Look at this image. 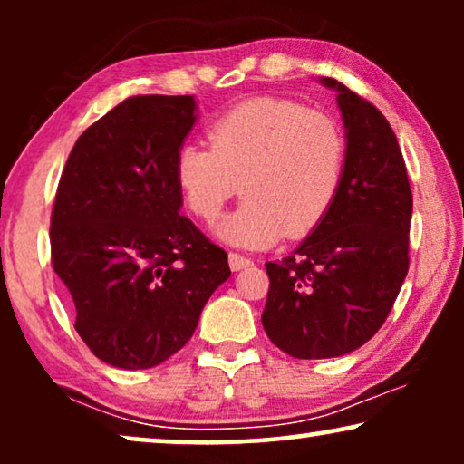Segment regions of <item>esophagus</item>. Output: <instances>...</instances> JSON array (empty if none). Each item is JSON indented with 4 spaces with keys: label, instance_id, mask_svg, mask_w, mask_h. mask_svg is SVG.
<instances>
[{
    "label": "esophagus",
    "instance_id": "34e87169",
    "mask_svg": "<svg viewBox=\"0 0 464 464\" xmlns=\"http://www.w3.org/2000/svg\"><path fill=\"white\" fill-rule=\"evenodd\" d=\"M227 264H230L232 272H240V270L249 268V266H251L253 262H251L249 257H243V256H238V253H230V256H227Z\"/></svg>",
    "mask_w": 464,
    "mask_h": 464
}]
</instances>
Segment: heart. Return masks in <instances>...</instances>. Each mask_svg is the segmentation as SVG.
<instances>
[{
	"label": "heart",
	"instance_id": "1",
	"mask_svg": "<svg viewBox=\"0 0 464 464\" xmlns=\"http://www.w3.org/2000/svg\"><path fill=\"white\" fill-rule=\"evenodd\" d=\"M207 137L211 148L177 150L173 179L188 211L207 224L243 183L246 200L218 227L227 245L266 249L285 234L302 238L332 211L346 170V139L334 118L257 97L221 113Z\"/></svg>",
	"mask_w": 464,
	"mask_h": 464
}]
</instances>
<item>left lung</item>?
Segmentation results:
<instances>
[{"label": "left lung", "instance_id": "obj_1", "mask_svg": "<svg viewBox=\"0 0 464 464\" xmlns=\"http://www.w3.org/2000/svg\"><path fill=\"white\" fill-rule=\"evenodd\" d=\"M346 170L327 218L281 262H268L262 325L295 359L357 351L382 327L408 275L411 189L391 124L334 78Z\"/></svg>", "mask_w": 464, "mask_h": 464}]
</instances>
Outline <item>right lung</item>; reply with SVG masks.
<instances>
[{"instance_id":"right-lung-1","label":"right lung","mask_w":464,"mask_h":464,"mask_svg":"<svg viewBox=\"0 0 464 464\" xmlns=\"http://www.w3.org/2000/svg\"><path fill=\"white\" fill-rule=\"evenodd\" d=\"M194 94L130 97L82 132L56 189L53 268L75 332L120 370L160 365L192 338L227 256L188 218L173 179Z\"/></svg>"}]
</instances>
